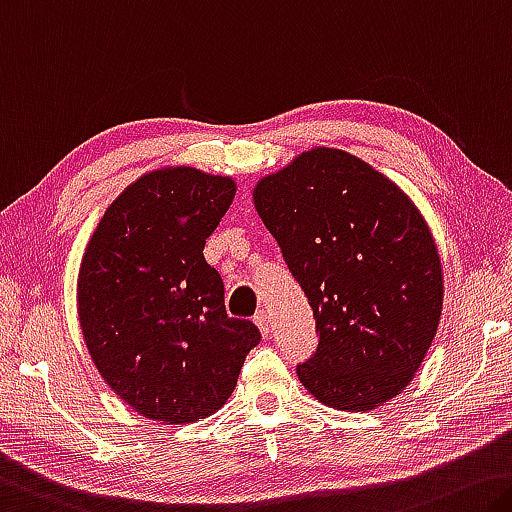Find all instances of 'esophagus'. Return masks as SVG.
Segmentation results:
<instances>
[{"label": "esophagus", "instance_id": "obj_1", "mask_svg": "<svg viewBox=\"0 0 512 512\" xmlns=\"http://www.w3.org/2000/svg\"><path fill=\"white\" fill-rule=\"evenodd\" d=\"M255 326L259 328V332H262V337H269V332H271L269 312H266V310H259V312L255 314Z\"/></svg>", "mask_w": 512, "mask_h": 512}]
</instances>
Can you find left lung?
<instances>
[{
  "instance_id": "1",
  "label": "left lung",
  "mask_w": 512,
  "mask_h": 512,
  "mask_svg": "<svg viewBox=\"0 0 512 512\" xmlns=\"http://www.w3.org/2000/svg\"><path fill=\"white\" fill-rule=\"evenodd\" d=\"M259 218L310 300L316 401L367 412L412 383L440 326L444 275L426 218L355 154L316 145L255 184Z\"/></svg>"
}]
</instances>
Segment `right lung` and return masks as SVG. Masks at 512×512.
<instances>
[{
  "label": "right lung",
  "instance_id": "add662e5",
  "mask_svg": "<svg viewBox=\"0 0 512 512\" xmlns=\"http://www.w3.org/2000/svg\"><path fill=\"white\" fill-rule=\"evenodd\" d=\"M237 182L193 166L141 175L86 243L77 314L91 360L141 417L193 424L221 410L259 330L225 312L205 241Z\"/></svg>",
  "mask_w": 512,
  "mask_h": 512
}]
</instances>
